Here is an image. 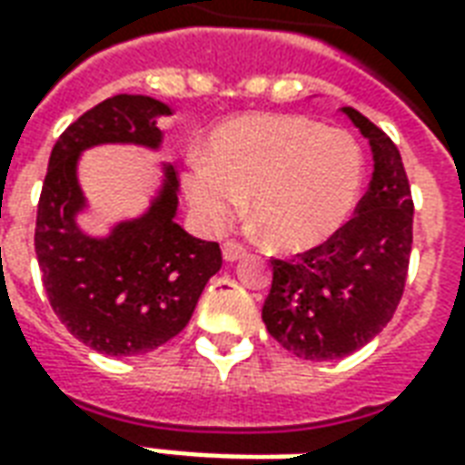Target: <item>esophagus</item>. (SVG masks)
<instances>
[{"label": "esophagus", "mask_w": 465, "mask_h": 465, "mask_svg": "<svg viewBox=\"0 0 465 465\" xmlns=\"http://www.w3.org/2000/svg\"><path fill=\"white\" fill-rule=\"evenodd\" d=\"M222 252H223V259H226V262H236V259L246 256V246L239 242H226L222 246Z\"/></svg>", "instance_id": "34e87169"}]
</instances>
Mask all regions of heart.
<instances>
[{"label":"heart","instance_id":"obj_1","mask_svg":"<svg viewBox=\"0 0 465 465\" xmlns=\"http://www.w3.org/2000/svg\"><path fill=\"white\" fill-rule=\"evenodd\" d=\"M363 153L343 129L296 114H246L216 126L206 159L186 172V196L219 229L249 200L252 222L279 249L326 242L359 199Z\"/></svg>","mask_w":465,"mask_h":465}]
</instances>
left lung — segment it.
<instances>
[{
    "label": "left lung",
    "mask_w": 465,
    "mask_h": 465,
    "mask_svg": "<svg viewBox=\"0 0 465 465\" xmlns=\"http://www.w3.org/2000/svg\"><path fill=\"white\" fill-rule=\"evenodd\" d=\"M343 114L373 152L369 192L326 242L272 259V292L262 309L266 331L306 361L343 359L383 331L409 276L413 199L399 146L353 106Z\"/></svg>",
    "instance_id": "8db88e82"
}]
</instances>
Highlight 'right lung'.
I'll return each instance as SVG.
<instances>
[{
    "label": "right lung",
    "instance_id": "right-lung-1",
    "mask_svg": "<svg viewBox=\"0 0 465 465\" xmlns=\"http://www.w3.org/2000/svg\"><path fill=\"white\" fill-rule=\"evenodd\" d=\"M163 114L172 109L136 94H116L84 112L56 139L36 206L35 249L49 303L74 339L106 356H139L173 339L222 269L219 243L202 242L173 222V166H166L152 209L119 223L106 239L86 236L74 222L84 206L76 183L79 152L109 142L156 149Z\"/></svg>",
    "mask_w": 465,
    "mask_h": 465
}]
</instances>
